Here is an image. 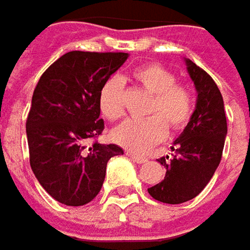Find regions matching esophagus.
<instances>
[{"instance_id": "obj_1", "label": "esophagus", "mask_w": 250, "mask_h": 250, "mask_svg": "<svg viewBox=\"0 0 250 250\" xmlns=\"http://www.w3.org/2000/svg\"><path fill=\"white\" fill-rule=\"evenodd\" d=\"M127 157L130 158L133 162H136V164H144V162H146V157H140V155H136L133 152H127Z\"/></svg>"}]
</instances>
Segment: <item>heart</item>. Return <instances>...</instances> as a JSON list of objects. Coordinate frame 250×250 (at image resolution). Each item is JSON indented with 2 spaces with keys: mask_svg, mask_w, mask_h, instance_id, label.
Segmentation results:
<instances>
[{
  "mask_svg": "<svg viewBox=\"0 0 250 250\" xmlns=\"http://www.w3.org/2000/svg\"><path fill=\"white\" fill-rule=\"evenodd\" d=\"M136 80L146 91L154 95L143 120L128 119L114 127L110 133L113 143L131 152H144L162 141L168 127L180 128L188 123L191 114V95L183 85L176 83L172 71L162 65L151 64L134 72ZM98 104L101 113L107 120H117L125 113V82L119 77H110L101 86Z\"/></svg>",
  "mask_w": 250,
  "mask_h": 250,
  "instance_id": "heart-1",
  "label": "heart"
}]
</instances>
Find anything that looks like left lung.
<instances>
[{
  "label": "left lung",
  "mask_w": 250,
  "mask_h": 250,
  "mask_svg": "<svg viewBox=\"0 0 250 250\" xmlns=\"http://www.w3.org/2000/svg\"><path fill=\"white\" fill-rule=\"evenodd\" d=\"M194 83L197 99L185 130L170 146L172 158L158 159L167 169L165 178L148 189L161 203L180 204L194 199L218 168L227 137L223 95L211 77L189 59H183Z\"/></svg>",
  "instance_id": "1"
}]
</instances>
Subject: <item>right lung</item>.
Returning <instances> with one entry per match:
<instances>
[{
  "instance_id": "add662e5",
  "label": "right lung",
  "mask_w": 250,
  "mask_h": 250,
  "mask_svg": "<svg viewBox=\"0 0 250 250\" xmlns=\"http://www.w3.org/2000/svg\"><path fill=\"white\" fill-rule=\"evenodd\" d=\"M128 53L70 51L40 77L27 114L30 168L42 188L65 206H83L101 191L107 161L123 155L114 144L85 141L104 131L98 96Z\"/></svg>"
}]
</instances>
